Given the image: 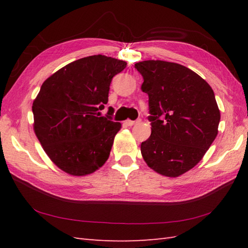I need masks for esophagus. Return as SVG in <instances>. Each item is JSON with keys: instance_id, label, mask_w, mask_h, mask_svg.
<instances>
[{"instance_id": "esophagus-1", "label": "esophagus", "mask_w": 248, "mask_h": 248, "mask_svg": "<svg viewBox=\"0 0 248 248\" xmlns=\"http://www.w3.org/2000/svg\"><path fill=\"white\" fill-rule=\"evenodd\" d=\"M140 120H138V121H134V120H125V124L127 125H129V127H131V125H134L135 124H138Z\"/></svg>"}]
</instances>
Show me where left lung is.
Segmentation results:
<instances>
[{"label":"left lung","mask_w":248,"mask_h":248,"mask_svg":"<svg viewBox=\"0 0 248 248\" xmlns=\"http://www.w3.org/2000/svg\"><path fill=\"white\" fill-rule=\"evenodd\" d=\"M148 94L151 135L140 145L145 162L178 177L202 159L217 135L220 113L211 86L176 62L144 61L134 66Z\"/></svg>","instance_id":"8db88e82"}]
</instances>
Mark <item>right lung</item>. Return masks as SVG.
I'll use <instances>...</instances> for the list:
<instances>
[{
	"mask_svg": "<svg viewBox=\"0 0 248 248\" xmlns=\"http://www.w3.org/2000/svg\"><path fill=\"white\" fill-rule=\"evenodd\" d=\"M125 66L105 55L83 57L41 85L31 107L35 134L51 161L69 175H89L108 159L121 124L108 115L99 118V110L108 101L113 77Z\"/></svg>",
	"mask_w": 248,
	"mask_h": 248,
	"instance_id": "obj_1",
	"label": "right lung"
}]
</instances>
